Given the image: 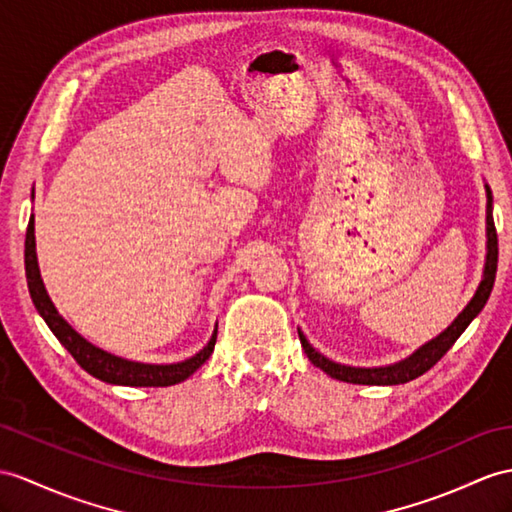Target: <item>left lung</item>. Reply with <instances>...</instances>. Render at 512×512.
I'll return each mask as SVG.
<instances>
[{
    "instance_id": "obj_1",
    "label": "left lung",
    "mask_w": 512,
    "mask_h": 512,
    "mask_svg": "<svg viewBox=\"0 0 512 512\" xmlns=\"http://www.w3.org/2000/svg\"><path fill=\"white\" fill-rule=\"evenodd\" d=\"M495 271H497V232L493 223V195L489 186H486V263H484L482 282L478 286L476 295L471 297V302L465 306L463 313L452 321L450 328L443 330L436 339L428 341L426 345H421L415 354H410L408 358L400 360V363L386 365V367H350V365L334 363V360L319 354L315 347L306 341L302 330H297L299 343H302L310 363L319 367L321 371H326L334 380L350 382V384H378V386L406 384L410 380L423 376L430 367L439 363V360L447 354V350L456 343L458 336L467 330L469 323L480 315V310L484 308L486 299H489L493 291Z\"/></svg>"
}]
</instances>
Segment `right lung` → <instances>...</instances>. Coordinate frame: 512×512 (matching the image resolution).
Segmentation results:
<instances>
[{
	"mask_svg": "<svg viewBox=\"0 0 512 512\" xmlns=\"http://www.w3.org/2000/svg\"><path fill=\"white\" fill-rule=\"evenodd\" d=\"M26 278L30 297L39 310V315L45 319L49 330L54 332L56 339L65 345V350L76 358V363L89 371L93 378L108 382V384H121V386H171L184 382L189 376L202 367L210 358L217 343V328L210 336V341L199 350L195 356L182 360V363L171 365H149V363H136V360L121 358L115 354H108L99 350L93 343H89L73 330L62 317L52 299H49L45 284L39 271V260H36V241H34V215L30 217L28 232H26Z\"/></svg>",
	"mask_w": 512,
	"mask_h": 512,
	"instance_id": "obj_1",
	"label": "right lung"
}]
</instances>
